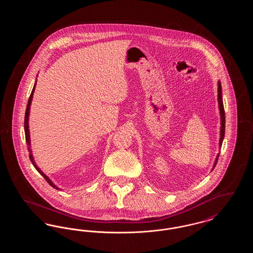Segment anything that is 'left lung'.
I'll use <instances>...</instances> for the list:
<instances>
[{
    "label": "left lung",
    "mask_w": 253,
    "mask_h": 253,
    "mask_svg": "<svg viewBox=\"0 0 253 253\" xmlns=\"http://www.w3.org/2000/svg\"><path fill=\"white\" fill-rule=\"evenodd\" d=\"M217 99H218V107H219V113H220V138H219V150L221 149L222 147V143H223V139H224V136H225V123H226V119H225V111H224V105H223V98H222V87H221V84L220 82L218 81L217 83ZM220 155V152L217 154L216 158L214 160V163H213V166L212 169L215 168V165H216L217 160H218V157Z\"/></svg>",
    "instance_id": "8db88e82"
}]
</instances>
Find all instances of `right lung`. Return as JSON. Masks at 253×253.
I'll return each mask as SVG.
<instances>
[{
	"mask_svg": "<svg viewBox=\"0 0 253 253\" xmlns=\"http://www.w3.org/2000/svg\"><path fill=\"white\" fill-rule=\"evenodd\" d=\"M37 80L34 87L32 89V92H31V95L29 96V99H28V102H27V106H26V111H25V117H24V133H25V140H26V144H27V149H28V152H29V158L33 164V166L36 168L37 170L44 177V179L47 181L49 185L51 187H53L54 189L56 190H60L59 187H57L53 181L51 180L49 178L48 176L41 169L38 167V165L35 162V159L33 157V154H32V150H31V139H30V132H29V114H30V106H31V103H32V99H33V95H34V92H35V88H36Z\"/></svg>",
	"mask_w": 253,
	"mask_h": 253,
	"instance_id": "right-lung-1",
	"label": "right lung"
}]
</instances>
